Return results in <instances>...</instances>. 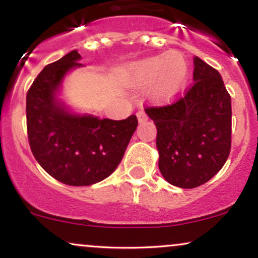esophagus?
<instances>
[{
  "label": "esophagus",
  "instance_id": "esophagus-1",
  "mask_svg": "<svg viewBox=\"0 0 258 258\" xmlns=\"http://www.w3.org/2000/svg\"><path fill=\"white\" fill-rule=\"evenodd\" d=\"M137 116H138L139 122H143V121H147L148 120V115L143 110H139L137 112Z\"/></svg>",
  "mask_w": 258,
  "mask_h": 258
}]
</instances>
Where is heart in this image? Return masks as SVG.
<instances>
[{
    "mask_svg": "<svg viewBox=\"0 0 258 258\" xmlns=\"http://www.w3.org/2000/svg\"><path fill=\"white\" fill-rule=\"evenodd\" d=\"M135 78L141 84H152V96L158 100H167L178 93L184 85L188 65L177 51L139 61L133 68Z\"/></svg>",
    "mask_w": 258,
    "mask_h": 258,
    "instance_id": "heart-1",
    "label": "heart"
}]
</instances>
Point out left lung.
Wrapping results in <instances>:
<instances>
[{"instance_id":"left-lung-1","label":"left lung","mask_w":258,"mask_h":258,"mask_svg":"<svg viewBox=\"0 0 258 258\" xmlns=\"http://www.w3.org/2000/svg\"><path fill=\"white\" fill-rule=\"evenodd\" d=\"M193 79L174 102L146 106L158 130L160 172L168 183L186 189L211 179L232 146V103L220 73L195 57Z\"/></svg>"}]
</instances>
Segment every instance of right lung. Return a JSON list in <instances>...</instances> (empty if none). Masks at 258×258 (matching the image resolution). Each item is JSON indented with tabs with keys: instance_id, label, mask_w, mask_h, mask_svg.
I'll list each match as a JSON object with an SVG mask.
<instances>
[{
	"instance_id": "add662e5",
	"label": "right lung",
	"mask_w": 258,
	"mask_h": 258,
	"mask_svg": "<svg viewBox=\"0 0 258 258\" xmlns=\"http://www.w3.org/2000/svg\"><path fill=\"white\" fill-rule=\"evenodd\" d=\"M78 51L43 68L26 93V130L41 167L68 185H90L111 174L120 164L138 125L125 120L69 114L54 98L65 74L81 67Z\"/></svg>"
}]
</instances>
